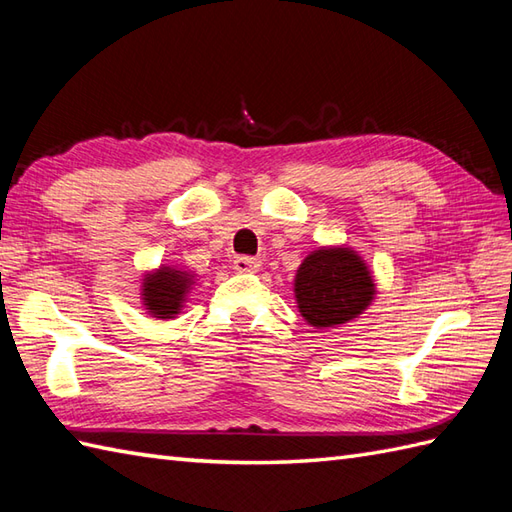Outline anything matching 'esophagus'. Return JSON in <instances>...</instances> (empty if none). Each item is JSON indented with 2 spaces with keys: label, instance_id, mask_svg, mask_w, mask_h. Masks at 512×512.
I'll use <instances>...</instances> for the list:
<instances>
[{
  "label": "esophagus",
  "instance_id": "esophagus-1",
  "mask_svg": "<svg viewBox=\"0 0 512 512\" xmlns=\"http://www.w3.org/2000/svg\"><path fill=\"white\" fill-rule=\"evenodd\" d=\"M233 266H235V270H239V273H255V270L259 268V262L253 257L239 255L233 259Z\"/></svg>",
  "mask_w": 512,
  "mask_h": 512
}]
</instances>
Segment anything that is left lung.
Returning a JSON list of instances; mask_svg holds the SVG:
<instances>
[{"label":"left lung","mask_w":512,"mask_h":512,"mask_svg":"<svg viewBox=\"0 0 512 512\" xmlns=\"http://www.w3.org/2000/svg\"><path fill=\"white\" fill-rule=\"evenodd\" d=\"M374 297L372 270L350 246L312 250L295 275L297 308L314 330L336 328L356 319Z\"/></svg>","instance_id":"obj_1"}]
</instances>
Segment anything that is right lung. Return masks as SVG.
<instances>
[{
    "label": "right lung",
    "mask_w": 512,
    "mask_h": 512,
    "mask_svg": "<svg viewBox=\"0 0 512 512\" xmlns=\"http://www.w3.org/2000/svg\"><path fill=\"white\" fill-rule=\"evenodd\" d=\"M193 286V270L162 264L156 270H149V273H145L143 279H140V299H143V308L154 319H176L182 312L184 303H187Z\"/></svg>",
    "instance_id": "obj_1"
}]
</instances>
